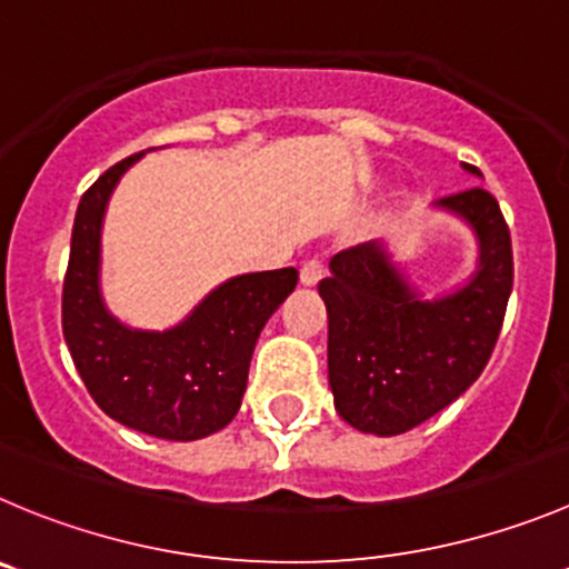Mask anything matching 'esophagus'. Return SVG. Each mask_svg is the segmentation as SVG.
I'll list each match as a JSON object with an SVG mask.
<instances>
[{"instance_id":"esophagus-1","label":"esophagus","mask_w":569,"mask_h":569,"mask_svg":"<svg viewBox=\"0 0 569 569\" xmlns=\"http://www.w3.org/2000/svg\"><path fill=\"white\" fill-rule=\"evenodd\" d=\"M323 276V262L321 259H307L305 264H301V284H307V288H312V284H318Z\"/></svg>"}]
</instances>
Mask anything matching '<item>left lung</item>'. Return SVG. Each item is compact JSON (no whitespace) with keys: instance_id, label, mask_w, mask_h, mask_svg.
Wrapping results in <instances>:
<instances>
[{"instance_id":"left-lung-1","label":"left lung","mask_w":569,"mask_h":569,"mask_svg":"<svg viewBox=\"0 0 569 569\" xmlns=\"http://www.w3.org/2000/svg\"><path fill=\"white\" fill-rule=\"evenodd\" d=\"M432 207L478 240V268L456 290L425 299L377 240L335 253L318 284L335 410L360 432L399 436L456 402L486 369L506 318L513 257L495 194L475 187Z\"/></svg>"}]
</instances>
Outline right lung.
<instances>
[{
  "mask_svg": "<svg viewBox=\"0 0 569 569\" xmlns=\"http://www.w3.org/2000/svg\"><path fill=\"white\" fill-rule=\"evenodd\" d=\"M142 156L113 164L80 198L63 279V338L102 413L144 436L194 441L237 416L259 332L293 293L299 270L234 276L161 332L113 318L100 290L102 220L119 178Z\"/></svg>",
  "mask_w": 569,
  "mask_h": 569,
  "instance_id": "add662e5",
  "label": "right lung"
}]
</instances>
